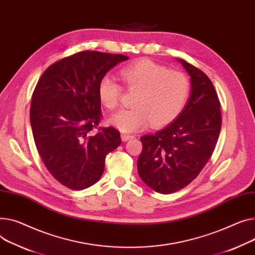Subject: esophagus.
Here are the masks:
<instances>
[{"instance_id": "esophagus-1", "label": "esophagus", "mask_w": 255, "mask_h": 255, "mask_svg": "<svg viewBox=\"0 0 255 255\" xmlns=\"http://www.w3.org/2000/svg\"><path fill=\"white\" fill-rule=\"evenodd\" d=\"M121 138H122V141L126 142L130 139H133L134 136H133V135H128V134H121Z\"/></svg>"}]
</instances>
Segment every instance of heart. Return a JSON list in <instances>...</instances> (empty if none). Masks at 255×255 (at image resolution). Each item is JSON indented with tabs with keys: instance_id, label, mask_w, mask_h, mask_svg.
I'll use <instances>...</instances> for the list:
<instances>
[{
	"instance_id": "1",
	"label": "heart",
	"mask_w": 255,
	"mask_h": 255,
	"mask_svg": "<svg viewBox=\"0 0 255 255\" xmlns=\"http://www.w3.org/2000/svg\"><path fill=\"white\" fill-rule=\"evenodd\" d=\"M129 91L136 92L132 109L121 110L109 118V124L122 132H134L149 123L162 127L171 123L183 110L190 93V83L182 73L168 71L148 59L134 62L120 71ZM122 88L115 79L105 76L98 84V97L108 110L119 106Z\"/></svg>"
}]
</instances>
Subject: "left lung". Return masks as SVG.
I'll list each match as a JSON object with an SVG mask.
<instances>
[{
  "label": "left lung",
  "instance_id": "left-lung-1",
  "mask_svg": "<svg viewBox=\"0 0 255 255\" xmlns=\"http://www.w3.org/2000/svg\"><path fill=\"white\" fill-rule=\"evenodd\" d=\"M191 77L188 103L175 120L155 134L140 137L137 171L160 194H172L191 183L210 159L222 128L220 104L210 79L177 59Z\"/></svg>",
  "mask_w": 255,
  "mask_h": 255
}]
</instances>
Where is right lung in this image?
I'll return each instance as SVG.
<instances>
[{
	"mask_svg": "<svg viewBox=\"0 0 255 255\" xmlns=\"http://www.w3.org/2000/svg\"><path fill=\"white\" fill-rule=\"evenodd\" d=\"M122 54L82 51L51 64L41 76L30 105L33 139L46 168L71 190L99 180L109 152L121 144L114 127L97 128L100 120L98 84Z\"/></svg>",
	"mask_w": 255,
	"mask_h": 255,
	"instance_id": "add662e5",
	"label": "right lung"
}]
</instances>
